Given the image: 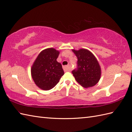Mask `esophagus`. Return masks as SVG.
Masks as SVG:
<instances>
[{
	"label": "esophagus",
	"instance_id": "1",
	"mask_svg": "<svg viewBox=\"0 0 132 132\" xmlns=\"http://www.w3.org/2000/svg\"><path fill=\"white\" fill-rule=\"evenodd\" d=\"M63 69H64V70L65 72H69L70 70V67H69V65L64 66L63 67Z\"/></svg>",
	"mask_w": 132,
	"mask_h": 132
}]
</instances>
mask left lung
<instances>
[{"mask_svg": "<svg viewBox=\"0 0 132 132\" xmlns=\"http://www.w3.org/2000/svg\"><path fill=\"white\" fill-rule=\"evenodd\" d=\"M72 51L78 59L77 69L72 71L77 82L85 88L94 86L101 76V67L96 57L86 49H72Z\"/></svg>", "mask_w": 132, "mask_h": 132, "instance_id": "8db88e82", "label": "left lung"}]
</instances>
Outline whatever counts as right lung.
I'll list each match as a JSON object with an SVG mask.
<instances>
[{
  "mask_svg": "<svg viewBox=\"0 0 132 132\" xmlns=\"http://www.w3.org/2000/svg\"><path fill=\"white\" fill-rule=\"evenodd\" d=\"M59 53V51L54 48L44 49L32 65V78L40 89L46 91L52 89L64 75L62 64L56 60Z\"/></svg>",
  "mask_w": 132,
  "mask_h": 132,
  "instance_id": "obj_1",
  "label": "right lung"
}]
</instances>
